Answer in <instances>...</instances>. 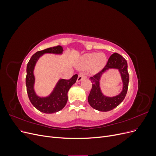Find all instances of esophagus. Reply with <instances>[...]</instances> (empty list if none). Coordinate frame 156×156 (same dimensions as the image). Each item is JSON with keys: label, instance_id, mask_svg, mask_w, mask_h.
<instances>
[{"label": "esophagus", "instance_id": "34e87169", "mask_svg": "<svg viewBox=\"0 0 156 156\" xmlns=\"http://www.w3.org/2000/svg\"><path fill=\"white\" fill-rule=\"evenodd\" d=\"M84 78H86L85 74H84V73H80L79 74V76H78V78H77V82L81 81L83 79H84Z\"/></svg>", "mask_w": 156, "mask_h": 156}]
</instances>
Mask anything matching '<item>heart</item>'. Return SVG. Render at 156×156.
<instances>
[{"label":"heart","instance_id":"obj_1","mask_svg":"<svg viewBox=\"0 0 156 156\" xmlns=\"http://www.w3.org/2000/svg\"><path fill=\"white\" fill-rule=\"evenodd\" d=\"M106 62V56L103 53H88L84 55L80 59V66L87 68L91 66L94 70L101 69Z\"/></svg>","mask_w":156,"mask_h":156}]
</instances>
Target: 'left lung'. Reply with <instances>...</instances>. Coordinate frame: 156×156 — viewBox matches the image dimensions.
Returning <instances> with one entry per match:
<instances>
[{"label":"left lung","instance_id":"obj_1","mask_svg":"<svg viewBox=\"0 0 156 156\" xmlns=\"http://www.w3.org/2000/svg\"><path fill=\"white\" fill-rule=\"evenodd\" d=\"M111 68H115L119 70L123 82V88L122 92L119 95L114 97H107L103 95L99 87V80L101 75ZM89 79L92 83L91 90L88 97L90 105L94 109L100 111L107 112L111 111L119 105L124 100L128 89L129 76L127 72V61L120 54L113 53L108 58L105 67L101 72Z\"/></svg>","mask_w":156,"mask_h":156}]
</instances>
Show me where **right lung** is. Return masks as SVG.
Masks as SVG:
<instances>
[{
  "instance_id": "add662e5",
  "label": "right lung",
  "mask_w": 156,
  "mask_h": 156,
  "mask_svg": "<svg viewBox=\"0 0 156 156\" xmlns=\"http://www.w3.org/2000/svg\"><path fill=\"white\" fill-rule=\"evenodd\" d=\"M62 51L63 48L60 45L37 51L32 56L27 66L26 86L28 96L33 106L38 111L47 114L56 112L65 107L68 101V92L71 87L76 82L78 75H74L69 79H60L49 96L41 98L36 95L34 90L35 78L33 72L36 62L43 54H62Z\"/></svg>"
}]
</instances>
